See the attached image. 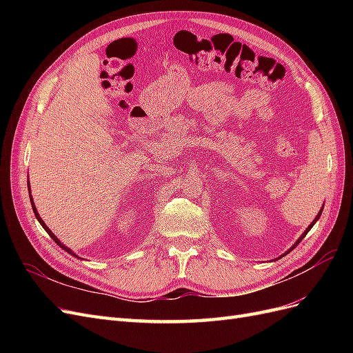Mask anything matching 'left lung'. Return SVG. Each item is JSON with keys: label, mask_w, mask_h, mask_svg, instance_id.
Instances as JSON below:
<instances>
[{"label": "left lung", "mask_w": 353, "mask_h": 353, "mask_svg": "<svg viewBox=\"0 0 353 353\" xmlns=\"http://www.w3.org/2000/svg\"><path fill=\"white\" fill-rule=\"evenodd\" d=\"M321 213H323V209H321V210H319V212H318V215H316V218H315V219H314V221H312V223H311V225H309V227H307V228H306V231H305V232H303V234H302V237H299V240H297V241H296V244H294V245H293V248H292V249H290V250H293V249H294V248H296V245H297V244H299V243H301V241H302V240H303V237H305V236H306V234H307V232H309V230H311V228H312V227H314V223H315V222H316V221H318V219H319V216H321ZM290 250H288V252H290ZM288 252H287V253H288Z\"/></svg>", "instance_id": "1"}]
</instances>
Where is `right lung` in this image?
<instances>
[{"label": "right lung", "instance_id": "1", "mask_svg": "<svg viewBox=\"0 0 353 353\" xmlns=\"http://www.w3.org/2000/svg\"><path fill=\"white\" fill-rule=\"evenodd\" d=\"M30 203H32V209H34V213H35V216H37V219L39 221V223H41V225H42V227H44V230H46V231H47V232L50 234V237H51L52 240H54V241H56V243H57V244L60 245V248H61L63 250H66L68 253H70V254H73V256H77V254H74V253H73V252H72V250H70L69 248H66V245H65V244H61V243L59 241V239H57V237L54 236V234H52V232L50 231V228H48V227L46 225V223H44V221H42V219H41V216L38 215V212H37V208L34 206V201H32V199H30ZM77 258H78V256H77Z\"/></svg>", "mask_w": 353, "mask_h": 353}]
</instances>
